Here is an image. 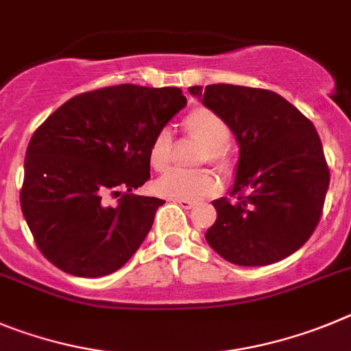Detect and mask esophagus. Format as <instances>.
Here are the masks:
<instances>
[{"label": "esophagus", "mask_w": 351, "mask_h": 351, "mask_svg": "<svg viewBox=\"0 0 351 351\" xmlns=\"http://www.w3.org/2000/svg\"><path fill=\"white\" fill-rule=\"evenodd\" d=\"M175 203L180 204V206H182L183 210H192V208L195 206V204L192 203V201H183V199H175Z\"/></svg>", "instance_id": "esophagus-1"}]
</instances>
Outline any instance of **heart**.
Instances as JSON below:
<instances>
[{
	"label": "heart",
	"mask_w": 351,
	"mask_h": 351,
	"mask_svg": "<svg viewBox=\"0 0 351 351\" xmlns=\"http://www.w3.org/2000/svg\"><path fill=\"white\" fill-rule=\"evenodd\" d=\"M183 131L189 136L204 145L201 162L213 164L220 171L230 168V156L227 141L230 128L222 115L206 106H195L183 119ZM173 152V136L168 129H162L154 136L148 150V160L156 171L168 168ZM156 191L169 199L199 201L219 191V182L210 171H182L169 169L156 182Z\"/></svg>",
	"instance_id": "heart-1"
}]
</instances>
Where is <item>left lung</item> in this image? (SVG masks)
Returning <instances> with one entry per match:
<instances>
[{"instance_id": "obj_1", "label": "left lung", "mask_w": 351, "mask_h": 351, "mask_svg": "<svg viewBox=\"0 0 351 351\" xmlns=\"http://www.w3.org/2000/svg\"><path fill=\"white\" fill-rule=\"evenodd\" d=\"M189 93L226 119L239 145L236 199L213 201L208 245L238 266H267L298 252L320 222L330 180L315 125L273 90L215 84Z\"/></svg>"}]
</instances>
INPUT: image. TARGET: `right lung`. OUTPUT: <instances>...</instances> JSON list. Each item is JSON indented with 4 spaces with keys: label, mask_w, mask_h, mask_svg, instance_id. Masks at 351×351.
I'll return each mask as SVG.
<instances>
[{
    "label": "right lung",
    "mask_w": 351,
    "mask_h": 351,
    "mask_svg": "<svg viewBox=\"0 0 351 351\" xmlns=\"http://www.w3.org/2000/svg\"><path fill=\"white\" fill-rule=\"evenodd\" d=\"M185 105L178 87L113 85L71 97L34 131L21 208L53 266L97 278L134 255L164 201L132 191L150 178L154 136Z\"/></svg>",
    "instance_id": "1"
}]
</instances>
